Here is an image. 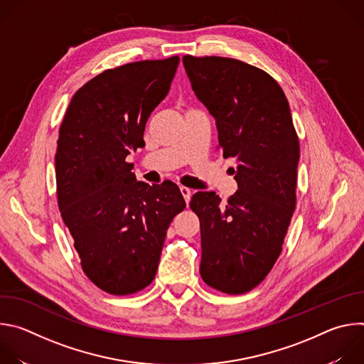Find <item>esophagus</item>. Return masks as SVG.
<instances>
[{
	"label": "esophagus",
	"instance_id": "esophagus-1",
	"mask_svg": "<svg viewBox=\"0 0 364 364\" xmlns=\"http://www.w3.org/2000/svg\"><path fill=\"white\" fill-rule=\"evenodd\" d=\"M180 191H181V194H183V197H184L186 203L188 204V203H190V198H191V190L183 186V187H180Z\"/></svg>",
	"mask_w": 364,
	"mask_h": 364
}]
</instances>
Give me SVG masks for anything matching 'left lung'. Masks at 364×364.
Masks as SVG:
<instances>
[{"instance_id": "left-lung-1", "label": "left lung", "mask_w": 364, "mask_h": 364, "mask_svg": "<svg viewBox=\"0 0 364 364\" xmlns=\"http://www.w3.org/2000/svg\"><path fill=\"white\" fill-rule=\"evenodd\" d=\"M197 99L216 119L225 159L237 191L226 203L198 191L190 207L200 219L203 281L226 294L261 284L282 252L295 210L299 141L289 103L267 72L245 62L184 56Z\"/></svg>"}]
</instances>
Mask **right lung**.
I'll return each mask as SVG.
<instances>
[{
    "instance_id": "obj_1",
    "label": "right lung",
    "mask_w": 364,
    "mask_h": 364,
    "mask_svg": "<svg viewBox=\"0 0 364 364\" xmlns=\"http://www.w3.org/2000/svg\"><path fill=\"white\" fill-rule=\"evenodd\" d=\"M178 56L108 69L72 97L55 157L58 204L86 277L129 295L157 274L167 229L186 201L177 184L138 181L127 155L167 96Z\"/></svg>"
}]
</instances>
